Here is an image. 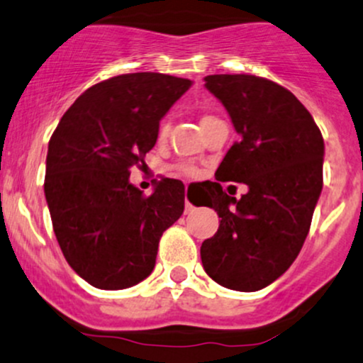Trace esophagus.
I'll use <instances>...</instances> for the list:
<instances>
[{"instance_id": "1", "label": "esophagus", "mask_w": 363, "mask_h": 363, "mask_svg": "<svg viewBox=\"0 0 363 363\" xmlns=\"http://www.w3.org/2000/svg\"><path fill=\"white\" fill-rule=\"evenodd\" d=\"M190 211H192V203H190V202H189V199L185 197V214H186V213H190Z\"/></svg>"}]
</instances>
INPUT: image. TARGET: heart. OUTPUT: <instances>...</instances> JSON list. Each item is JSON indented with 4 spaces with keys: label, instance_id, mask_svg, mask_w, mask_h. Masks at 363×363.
<instances>
[{
    "label": "heart",
    "instance_id": "obj_1",
    "mask_svg": "<svg viewBox=\"0 0 363 363\" xmlns=\"http://www.w3.org/2000/svg\"><path fill=\"white\" fill-rule=\"evenodd\" d=\"M213 120H216V118L209 116V115L202 116L201 118V125L203 127V125H207V123H209V121H213ZM168 132H169V121L168 120H162L161 123H160V128H157V138H160V140H164V138L168 137ZM180 169H182V173L186 174V177H194V174L197 173V169H195L194 166H190V164H182Z\"/></svg>",
    "mask_w": 363,
    "mask_h": 363
}]
</instances>
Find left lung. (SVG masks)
<instances>
[{"mask_svg": "<svg viewBox=\"0 0 363 363\" xmlns=\"http://www.w3.org/2000/svg\"><path fill=\"white\" fill-rule=\"evenodd\" d=\"M240 140L216 171L207 202L218 233L203 240L202 266L221 286L257 291L291 266L311 230L323 190V133L288 89L255 75H207ZM221 181L245 182L236 201Z\"/></svg>", "mask_w": 363, "mask_h": 363, "instance_id": "left-lung-1", "label": "left lung"}]
</instances>
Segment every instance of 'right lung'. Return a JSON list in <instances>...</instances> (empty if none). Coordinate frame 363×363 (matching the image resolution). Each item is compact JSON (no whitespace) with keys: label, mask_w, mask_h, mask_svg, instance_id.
Here are the masks:
<instances>
[{"label":"right lung","mask_w":363,"mask_h":363,"mask_svg":"<svg viewBox=\"0 0 363 363\" xmlns=\"http://www.w3.org/2000/svg\"><path fill=\"white\" fill-rule=\"evenodd\" d=\"M189 79L140 72L92 85L52 132L44 194L72 269L101 290H123L152 272L162 233L183 214L185 186L164 178L144 195L128 182L157 140L160 120Z\"/></svg>","instance_id":"obj_1"}]
</instances>
